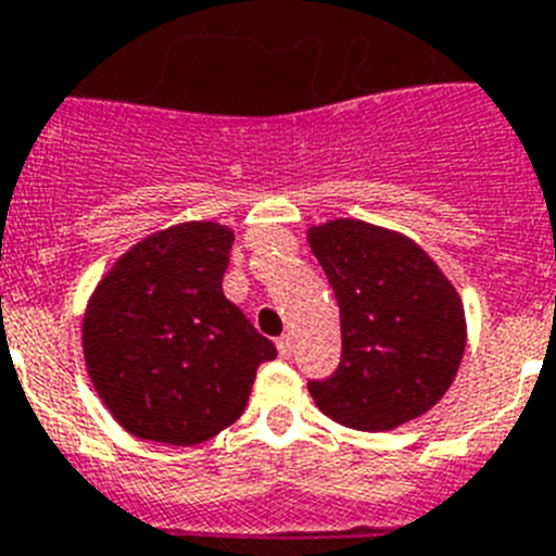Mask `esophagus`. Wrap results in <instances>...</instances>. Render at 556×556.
<instances>
[{
	"mask_svg": "<svg viewBox=\"0 0 556 556\" xmlns=\"http://www.w3.org/2000/svg\"><path fill=\"white\" fill-rule=\"evenodd\" d=\"M277 350H279V355H282V358H291V355H293V338L291 336L279 338Z\"/></svg>",
	"mask_w": 556,
	"mask_h": 556,
	"instance_id": "1",
	"label": "esophagus"
}]
</instances>
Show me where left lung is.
Wrapping results in <instances>:
<instances>
[{"label":"left lung","instance_id":"left-lung-1","mask_svg":"<svg viewBox=\"0 0 556 556\" xmlns=\"http://www.w3.org/2000/svg\"><path fill=\"white\" fill-rule=\"evenodd\" d=\"M341 307V364L311 383L318 412L352 431H394L431 412L465 358L462 296L408 235L336 218L307 229Z\"/></svg>","mask_w":556,"mask_h":556}]
</instances>
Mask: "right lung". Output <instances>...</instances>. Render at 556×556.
Listing matches in <instances>:
<instances>
[{"label":"right lung","instance_id":"obj_1","mask_svg":"<svg viewBox=\"0 0 556 556\" xmlns=\"http://www.w3.org/2000/svg\"><path fill=\"white\" fill-rule=\"evenodd\" d=\"M235 243L218 220L151 231L114 260L84 311V364L131 437L190 447L245 412L268 338L224 296Z\"/></svg>","mask_w":556,"mask_h":556}]
</instances>
